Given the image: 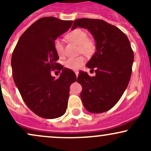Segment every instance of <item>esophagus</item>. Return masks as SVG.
I'll use <instances>...</instances> for the list:
<instances>
[{
    "label": "esophagus",
    "instance_id": "obj_1",
    "mask_svg": "<svg viewBox=\"0 0 151 151\" xmlns=\"http://www.w3.org/2000/svg\"><path fill=\"white\" fill-rule=\"evenodd\" d=\"M75 74H76V76H77V77L78 74H79V72H78V71H76V72H75Z\"/></svg>",
    "mask_w": 151,
    "mask_h": 151
}]
</instances>
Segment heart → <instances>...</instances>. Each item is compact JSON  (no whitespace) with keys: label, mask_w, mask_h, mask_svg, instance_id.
I'll use <instances>...</instances> for the list:
<instances>
[{"label":"heart","mask_w":151,"mask_h":151,"mask_svg":"<svg viewBox=\"0 0 151 151\" xmlns=\"http://www.w3.org/2000/svg\"><path fill=\"white\" fill-rule=\"evenodd\" d=\"M67 37L72 42L79 45L80 52L86 56H91L95 52L96 44L94 40L87 38V33L82 29H74L67 34ZM54 47L59 56L61 58L65 56V47L62 40L57 38L54 42ZM84 62H85V58L82 56L70 58L65 62V66L70 70H77L84 65Z\"/></svg>","instance_id":"1"}]
</instances>
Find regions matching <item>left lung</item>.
<instances>
[{"label":"left lung","mask_w":151,"mask_h":151,"mask_svg":"<svg viewBox=\"0 0 151 151\" xmlns=\"http://www.w3.org/2000/svg\"><path fill=\"white\" fill-rule=\"evenodd\" d=\"M77 27L86 29L96 43V52L86 65L95 69L96 75L79 72L77 79L82 86L81 101L89 112L102 113L114 106L125 91L132 72L133 52L127 36L104 20L77 19L72 29Z\"/></svg>","instance_id":"8db88e82"}]
</instances>
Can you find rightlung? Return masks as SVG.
<instances>
[{"instance_id":"obj_1","label":"right lung","mask_w":151,"mask_h":151,"mask_svg":"<svg viewBox=\"0 0 151 151\" xmlns=\"http://www.w3.org/2000/svg\"><path fill=\"white\" fill-rule=\"evenodd\" d=\"M72 20L55 17L42 18L31 25L19 38L11 58L13 77L22 99L39 116L56 119L66 112L70 86L76 81L72 70L57 63L55 40L67 32ZM57 68L55 79L51 70Z\"/></svg>"}]
</instances>
